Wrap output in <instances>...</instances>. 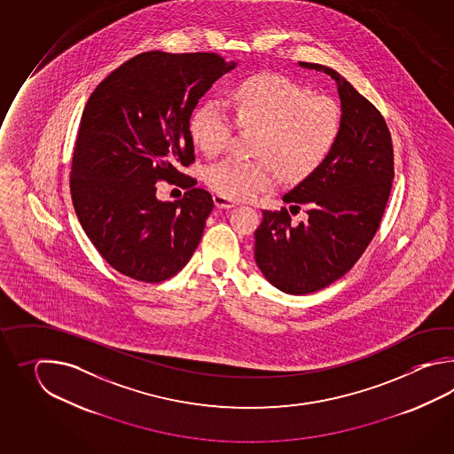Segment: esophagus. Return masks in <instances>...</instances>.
<instances>
[{
	"mask_svg": "<svg viewBox=\"0 0 454 454\" xmlns=\"http://www.w3.org/2000/svg\"><path fill=\"white\" fill-rule=\"evenodd\" d=\"M214 204L217 206V207H223V209H231V207H235L237 204L235 201H231L229 198H223L221 194H215L214 196Z\"/></svg>",
	"mask_w": 454,
	"mask_h": 454,
	"instance_id": "1",
	"label": "esophagus"
}]
</instances>
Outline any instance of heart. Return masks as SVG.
<instances>
[{
    "label": "heart",
    "instance_id": "heart-1",
    "mask_svg": "<svg viewBox=\"0 0 454 454\" xmlns=\"http://www.w3.org/2000/svg\"><path fill=\"white\" fill-rule=\"evenodd\" d=\"M231 106L241 128H258L256 160L223 159L206 170L214 192L231 200H247L270 190L284 176L299 180L311 174L336 145L340 106L329 97L311 96L307 87L287 77L262 73L231 89ZM194 145L206 155L219 154L231 137V121L223 102L206 98L188 123Z\"/></svg>",
    "mask_w": 454,
    "mask_h": 454
}]
</instances>
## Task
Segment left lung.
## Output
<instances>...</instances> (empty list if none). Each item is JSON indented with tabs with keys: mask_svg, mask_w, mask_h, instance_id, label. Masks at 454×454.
Instances as JSON below:
<instances>
[{
	"mask_svg": "<svg viewBox=\"0 0 454 454\" xmlns=\"http://www.w3.org/2000/svg\"><path fill=\"white\" fill-rule=\"evenodd\" d=\"M336 81L342 128L328 157L284 201L290 213L303 205L308 219L294 223L289 211H262L254 231V260L274 287L311 294L348 272L375 237L395 178L391 135L385 118L338 71L318 63Z\"/></svg>",
	"mask_w": 454,
	"mask_h": 454,
	"instance_id": "8db88e82",
	"label": "left lung"
}]
</instances>
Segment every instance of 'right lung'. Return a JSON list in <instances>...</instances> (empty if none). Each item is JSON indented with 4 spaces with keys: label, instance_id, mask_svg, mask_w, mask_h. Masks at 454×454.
Segmentation results:
<instances>
[{
    "label": "right lung",
    "instance_id": "obj_1",
    "mask_svg": "<svg viewBox=\"0 0 454 454\" xmlns=\"http://www.w3.org/2000/svg\"><path fill=\"white\" fill-rule=\"evenodd\" d=\"M235 67L215 53L145 51L87 100L71 162L73 206L102 258L131 279H170L201 241L214 203L182 172L194 162L188 123L200 98ZM159 179L176 181L184 198L159 202Z\"/></svg>",
    "mask_w": 454,
    "mask_h": 454
}]
</instances>
